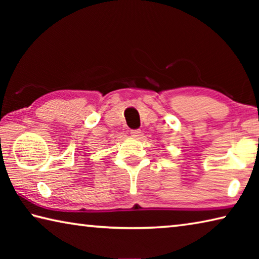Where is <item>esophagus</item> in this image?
Returning a JSON list of instances; mask_svg holds the SVG:
<instances>
[{"label":"esophagus","instance_id":"obj_1","mask_svg":"<svg viewBox=\"0 0 259 259\" xmlns=\"http://www.w3.org/2000/svg\"><path fill=\"white\" fill-rule=\"evenodd\" d=\"M130 134H131V136H133V137H135V138H138L140 135H142V133H140V130L139 129H134V130H131L130 131Z\"/></svg>","mask_w":259,"mask_h":259}]
</instances>
